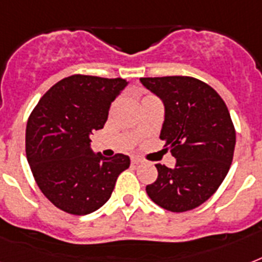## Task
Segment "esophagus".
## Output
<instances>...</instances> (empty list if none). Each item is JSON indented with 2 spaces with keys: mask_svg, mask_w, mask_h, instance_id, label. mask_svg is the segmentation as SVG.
<instances>
[{
  "mask_svg": "<svg viewBox=\"0 0 262 262\" xmlns=\"http://www.w3.org/2000/svg\"><path fill=\"white\" fill-rule=\"evenodd\" d=\"M144 160L143 159H140V158H132V164H140V163H143Z\"/></svg>",
  "mask_w": 262,
  "mask_h": 262,
  "instance_id": "obj_1",
  "label": "esophagus"
}]
</instances>
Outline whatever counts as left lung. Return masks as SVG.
I'll list each match as a JSON object with an SVG mask.
<instances>
[{
	"label": "left lung",
	"instance_id": "8db88e82",
	"mask_svg": "<svg viewBox=\"0 0 262 262\" xmlns=\"http://www.w3.org/2000/svg\"><path fill=\"white\" fill-rule=\"evenodd\" d=\"M164 104L160 132L174 168L156 164L158 179L145 187L149 199L171 212L194 209L226 178L235 148V129L226 103L212 87L187 76L141 77Z\"/></svg>",
	"mask_w": 262,
	"mask_h": 262
}]
</instances>
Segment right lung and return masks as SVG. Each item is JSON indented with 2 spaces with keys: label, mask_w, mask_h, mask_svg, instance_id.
Segmentation results:
<instances>
[{
  "label": "right lung",
  "mask_w": 262,
  "mask_h": 262,
  "mask_svg": "<svg viewBox=\"0 0 262 262\" xmlns=\"http://www.w3.org/2000/svg\"><path fill=\"white\" fill-rule=\"evenodd\" d=\"M127 85L123 79L73 75L43 95L26 129V154L42 193L61 211L88 215L107 203L129 156L104 158L90 147L104 126L111 103Z\"/></svg>",
  "instance_id": "right-lung-1"
}]
</instances>
